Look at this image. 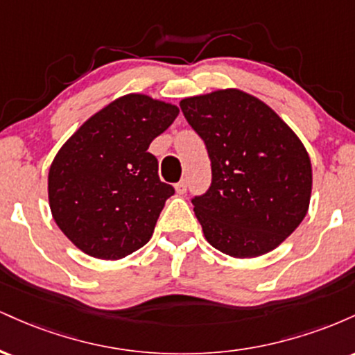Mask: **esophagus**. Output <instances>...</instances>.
I'll use <instances>...</instances> for the list:
<instances>
[{
    "mask_svg": "<svg viewBox=\"0 0 355 355\" xmlns=\"http://www.w3.org/2000/svg\"><path fill=\"white\" fill-rule=\"evenodd\" d=\"M175 190H177L178 195H183L187 191V180L183 178V180H180L178 183H175Z\"/></svg>",
    "mask_w": 355,
    "mask_h": 355,
    "instance_id": "1",
    "label": "esophagus"
}]
</instances>
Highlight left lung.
I'll return each instance as SVG.
<instances>
[{
	"label": "left lung",
	"mask_w": 355,
	"mask_h": 355,
	"mask_svg": "<svg viewBox=\"0 0 355 355\" xmlns=\"http://www.w3.org/2000/svg\"><path fill=\"white\" fill-rule=\"evenodd\" d=\"M180 108L211 162L209 191L191 200L207 242L234 259L272 252L311 205L312 165L300 138L239 88L189 96Z\"/></svg>",
	"instance_id": "left-lung-1"
}]
</instances>
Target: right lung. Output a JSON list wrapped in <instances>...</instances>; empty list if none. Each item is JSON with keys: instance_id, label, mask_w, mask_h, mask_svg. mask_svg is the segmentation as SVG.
Returning a JSON list of instances; mask_svg holds the SVG:
<instances>
[{"instance_id": "add662e5", "label": "right lung", "mask_w": 355, "mask_h": 355, "mask_svg": "<svg viewBox=\"0 0 355 355\" xmlns=\"http://www.w3.org/2000/svg\"><path fill=\"white\" fill-rule=\"evenodd\" d=\"M180 110L145 93H128L92 115L61 145L48 172L53 218L89 257L120 260L152 239L175 193L148 153Z\"/></svg>"}]
</instances>
